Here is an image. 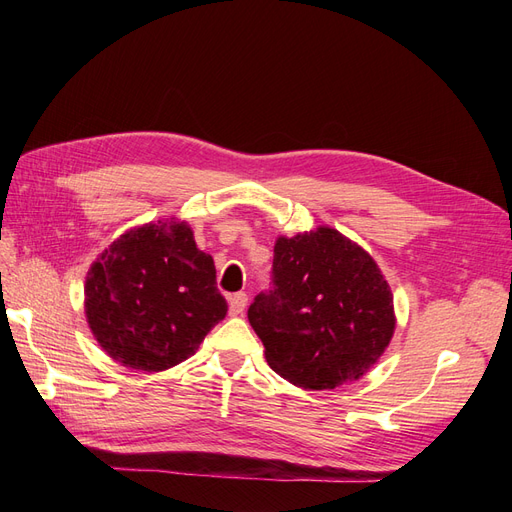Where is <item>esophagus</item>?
Here are the masks:
<instances>
[{"mask_svg":"<svg viewBox=\"0 0 512 512\" xmlns=\"http://www.w3.org/2000/svg\"><path fill=\"white\" fill-rule=\"evenodd\" d=\"M245 305H247V294H245V292L232 294V297H230V303H228V312H230V316H239V314H243Z\"/></svg>","mask_w":512,"mask_h":512,"instance_id":"34e87169","label":"esophagus"}]
</instances>
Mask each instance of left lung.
Masks as SVG:
<instances>
[{"label": "left lung", "mask_w": 512, "mask_h": 512, "mask_svg": "<svg viewBox=\"0 0 512 512\" xmlns=\"http://www.w3.org/2000/svg\"><path fill=\"white\" fill-rule=\"evenodd\" d=\"M273 252L271 290L247 309L271 369L312 391L359 380L395 331L393 294L374 258L324 226L280 237Z\"/></svg>", "instance_id": "8db88e82"}]
</instances>
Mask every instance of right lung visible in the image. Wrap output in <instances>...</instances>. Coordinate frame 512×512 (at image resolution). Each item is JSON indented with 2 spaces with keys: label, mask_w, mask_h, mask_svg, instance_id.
I'll return each mask as SVG.
<instances>
[{
  "label": "right lung",
  "mask_w": 512,
  "mask_h": 512,
  "mask_svg": "<svg viewBox=\"0 0 512 512\" xmlns=\"http://www.w3.org/2000/svg\"><path fill=\"white\" fill-rule=\"evenodd\" d=\"M226 312L213 258L185 222L126 232L87 273L89 327L130 369L162 371L190 359Z\"/></svg>",
  "instance_id": "1"
}]
</instances>
